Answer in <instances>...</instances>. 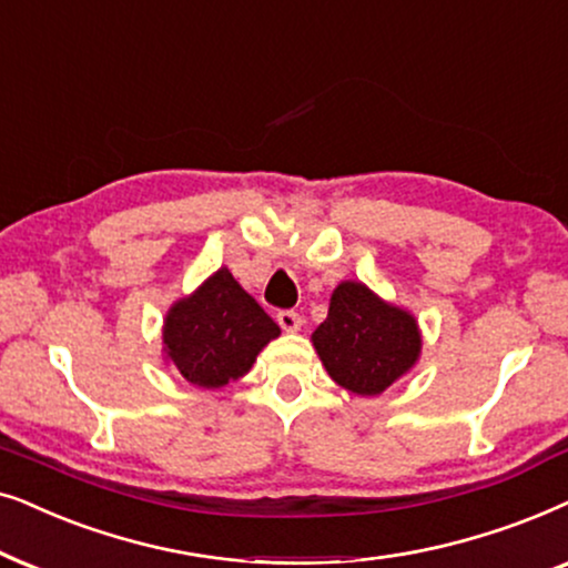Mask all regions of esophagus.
<instances>
[{
    "mask_svg": "<svg viewBox=\"0 0 568 568\" xmlns=\"http://www.w3.org/2000/svg\"><path fill=\"white\" fill-rule=\"evenodd\" d=\"M277 324L285 332H296V329H301V314L298 312H280Z\"/></svg>",
    "mask_w": 568,
    "mask_h": 568,
    "instance_id": "1",
    "label": "esophagus"
}]
</instances>
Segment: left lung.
<instances>
[{"label":"left lung","instance_id":"left-lung-1","mask_svg":"<svg viewBox=\"0 0 568 568\" xmlns=\"http://www.w3.org/2000/svg\"><path fill=\"white\" fill-rule=\"evenodd\" d=\"M312 343L339 387L374 397L410 372L423 339L410 312L345 280L332 293L327 320L314 329Z\"/></svg>","mask_w":568,"mask_h":568}]
</instances>
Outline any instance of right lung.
Returning <instances> with one entry per match:
<instances>
[{
  "label": "right lung",
  "mask_w": 568,
  "mask_h": 568,
  "mask_svg": "<svg viewBox=\"0 0 568 568\" xmlns=\"http://www.w3.org/2000/svg\"><path fill=\"white\" fill-rule=\"evenodd\" d=\"M280 327L221 267L192 296L176 301L163 322V351L189 384L221 389L244 376Z\"/></svg>",
  "instance_id": "add662e5"
}]
</instances>
